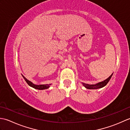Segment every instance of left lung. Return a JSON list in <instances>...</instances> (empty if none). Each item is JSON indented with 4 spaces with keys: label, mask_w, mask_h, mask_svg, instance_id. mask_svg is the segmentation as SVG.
<instances>
[{
    "label": "left lung",
    "mask_w": 130,
    "mask_h": 130,
    "mask_svg": "<svg viewBox=\"0 0 130 130\" xmlns=\"http://www.w3.org/2000/svg\"><path fill=\"white\" fill-rule=\"evenodd\" d=\"M112 76V74L109 77V78H108L107 79L105 80L102 82H100V83H98L96 84L90 85V84H87L83 83V85L85 88H87V89H99V88H101L102 87L106 86L107 84L109 81V80L111 79Z\"/></svg>",
    "instance_id": "obj_1"
}]
</instances>
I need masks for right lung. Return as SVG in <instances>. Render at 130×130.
I'll list each match as a JSON object with an SVG mask.
<instances>
[{
    "label": "right lung",
    "instance_id": "obj_1",
    "mask_svg": "<svg viewBox=\"0 0 130 130\" xmlns=\"http://www.w3.org/2000/svg\"><path fill=\"white\" fill-rule=\"evenodd\" d=\"M23 76V75H22ZM24 79L25 80V81L27 82V83L28 84L29 86H31L32 87H33L35 89H38V90H43V89H47L50 87V85L51 84H42V85H36L33 84L31 82L29 81L28 80H27L25 77L24 76H23Z\"/></svg>",
    "mask_w": 130,
    "mask_h": 130
}]
</instances>
